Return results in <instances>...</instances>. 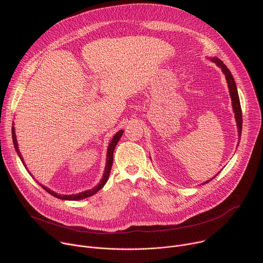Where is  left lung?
I'll use <instances>...</instances> for the list:
<instances>
[{
  "mask_svg": "<svg viewBox=\"0 0 263 263\" xmlns=\"http://www.w3.org/2000/svg\"><path fill=\"white\" fill-rule=\"evenodd\" d=\"M211 60L216 63V65L218 67L221 68L222 72L224 73V77H226L227 83H228V87H229V92H230V97L232 100V107H233V111L235 114V120H236V124H237V130H238V138L240 140V135H241V129H242V114H241V107H240V102H239V97H238V92H237V88H236V84L235 81L233 79V76L231 74V71L228 69V67L223 64V62L216 58L213 57L211 58ZM216 177V176H214ZM213 177V178H214ZM212 178V179H213ZM210 179V180H212ZM209 180V181H210ZM209 181H206L205 183H208Z\"/></svg>",
  "mask_w": 263,
  "mask_h": 263,
  "instance_id": "left-lung-1",
  "label": "left lung"
}]
</instances>
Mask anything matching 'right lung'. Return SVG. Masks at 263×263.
Here are the masks:
<instances>
[{
	"label": "right lung",
	"mask_w": 263,
	"mask_h": 263,
	"mask_svg": "<svg viewBox=\"0 0 263 263\" xmlns=\"http://www.w3.org/2000/svg\"><path fill=\"white\" fill-rule=\"evenodd\" d=\"M123 130H120L114 137H112L110 143H109V146H108V149H107V158H106V166H105V171H104V175H103V178L102 180L100 181V183L93 187V189L91 190H88L86 192H83V193H79V194H76V195H58L57 193L49 190L48 187H45L44 185L40 184L43 189L48 192L50 195H52L53 197L57 198V199H61V200H68V201H77V200H82V199H85V198H88V197H91L93 196L96 193H98L102 187L106 184L108 178H109V175H110V171H111V166H112V162H114V152H115V148L117 146V143L119 142L120 138L122 137L123 135ZM12 140H13V144H14V147H15V151L17 153V155L20 156L23 164L25 165L26 167V164L24 162V159L22 157V154L20 152L18 149V145H17V140H16V136H15V132H14V127H12ZM32 176V175H31Z\"/></svg>",
	"instance_id": "obj_1"
}]
</instances>
